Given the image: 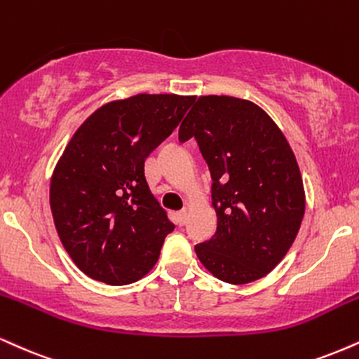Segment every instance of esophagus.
Listing matches in <instances>:
<instances>
[{"label":"esophagus","instance_id":"1","mask_svg":"<svg viewBox=\"0 0 359 359\" xmlns=\"http://www.w3.org/2000/svg\"><path fill=\"white\" fill-rule=\"evenodd\" d=\"M187 215H189V209H182L180 212H177V224L184 226L185 221H187Z\"/></svg>","mask_w":359,"mask_h":359}]
</instances>
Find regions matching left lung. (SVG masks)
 Returning <instances> with one entry per match:
<instances>
[{
    "label": "left lung",
    "instance_id": "left-lung-1",
    "mask_svg": "<svg viewBox=\"0 0 359 359\" xmlns=\"http://www.w3.org/2000/svg\"><path fill=\"white\" fill-rule=\"evenodd\" d=\"M196 138L212 175L217 231L196 245L198 261L229 284L269 274L294 243L304 217L303 177L286 137L256 103L198 97L179 128Z\"/></svg>",
    "mask_w": 359,
    "mask_h": 359
}]
</instances>
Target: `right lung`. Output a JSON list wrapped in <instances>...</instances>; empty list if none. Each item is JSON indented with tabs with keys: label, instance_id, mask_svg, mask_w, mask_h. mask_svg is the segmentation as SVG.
I'll return each instance as SVG.
<instances>
[{
	"label": "right lung",
	"instance_id": "obj_1",
	"mask_svg": "<svg viewBox=\"0 0 359 359\" xmlns=\"http://www.w3.org/2000/svg\"><path fill=\"white\" fill-rule=\"evenodd\" d=\"M194 100L140 93L105 103L73 133L51 175L50 205L63 248L88 278L123 286L157 262L175 226L150 192L145 158Z\"/></svg>",
	"mask_w": 359,
	"mask_h": 359
}]
</instances>
